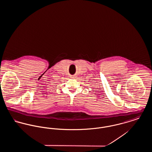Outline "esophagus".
<instances>
[{
    "label": "esophagus",
    "instance_id": "1",
    "mask_svg": "<svg viewBox=\"0 0 152 152\" xmlns=\"http://www.w3.org/2000/svg\"><path fill=\"white\" fill-rule=\"evenodd\" d=\"M71 78H74L75 77H74V76H73V77H71Z\"/></svg>",
    "mask_w": 152,
    "mask_h": 152
}]
</instances>
